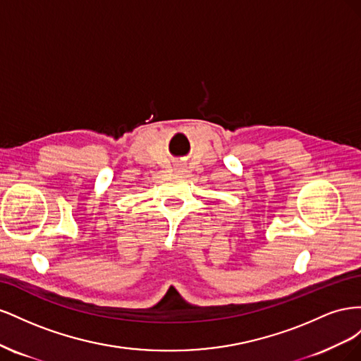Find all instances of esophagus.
I'll return each mask as SVG.
<instances>
[{
	"label": "esophagus",
	"mask_w": 361,
	"mask_h": 361,
	"mask_svg": "<svg viewBox=\"0 0 361 361\" xmlns=\"http://www.w3.org/2000/svg\"><path fill=\"white\" fill-rule=\"evenodd\" d=\"M174 170H176L178 173H183V171H187V170H185V167H182V166H178V167L174 169Z\"/></svg>",
	"instance_id": "34e87169"
}]
</instances>
